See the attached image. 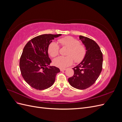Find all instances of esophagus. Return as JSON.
I'll use <instances>...</instances> for the list:
<instances>
[{"instance_id":"34e87169","label":"esophagus","mask_w":122,"mask_h":122,"mask_svg":"<svg viewBox=\"0 0 122 122\" xmlns=\"http://www.w3.org/2000/svg\"><path fill=\"white\" fill-rule=\"evenodd\" d=\"M60 70L61 71H65V70H66V69H60Z\"/></svg>"}]
</instances>
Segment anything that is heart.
Masks as SVG:
<instances>
[{"label": "heart", "instance_id": "1", "mask_svg": "<svg viewBox=\"0 0 122 122\" xmlns=\"http://www.w3.org/2000/svg\"><path fill=\"white\" fill-rule=\"evenodd\" d=\"M62 47L68 48L66 53L67 56H60L55 58L53 61V65L60 68H65L71 66L73 62V60L76 63L82 61L86 53V49L83 45L80 44L78 40L72 36L60 39L58 40ZM60 48L55 42H51L49 45L48 53L51 57H55L58 55Z\"/></svg>", "mask_w": 122, "mask_h": 122}]
</instances>
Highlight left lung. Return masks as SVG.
Returning <instances> with one entry per match:
<instances>
[{
	"instance_id": "left-lung-1",
	"label": "left lung",
	"mask_w": 122,
	"mask_h": 122,
	"mask_svg": "<svg viewBox=\"0 0 122 122\" xmlns=\"http://www.w3.org/2000/svg\"><path fill=\"white\" fill-rule=\"evenodd\" d=\"M86 46V53L83 60L73 69L74 74L68 78L71 86L79 90L92 86L97 80L102 70L103 54L100 48L94 40L80 36Z\"/></svg>"
}]
</instances>
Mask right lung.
Instances as JSON below:
<instances>
[{"label": "right lung", "instance_id": "obj_1", "mask_svg": "<svg viewBox=\"0 0 122 122\" xmlns=\"http://www.w3.org/2000/svg\"><path fill=\"white\" fill-rule=\"evenodd\" d=\"M61 34H44L31 39L24 47L20 59V69L24 80L31 87L44 90L53 84L57 73L60 72L55 66H47L51 61L48 49L54 38Z\"/></svg>", "mask_w": 122, "mask_h": 122}]
</instances>
